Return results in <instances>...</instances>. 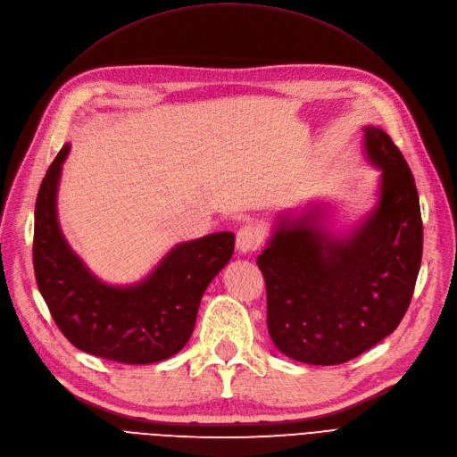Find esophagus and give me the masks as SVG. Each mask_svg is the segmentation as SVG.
Returning <instances> with one entry per match:
<instances>
[{
  "instance_id": "esophagus-1",
  "label": "esophagus",
  "mask_w": 457,
  "mask_h": 457,
  "mask_svg": "<svg viewBox=\"0 0 457 457\" xmlns=\"http://www.w3.org/2000/svg\"><path fill=\"white\" fill-rule=\"evenodd\" d=\"M262 245V232L256 225H244L236 234V247L242 253H253Z\"/></svg>"
}]
</instances>
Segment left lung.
Returning <instances> with one entry per match:
<instances>
[{
	"mask_svg": "<svg viewBox=\"0 0 457 457\" xmlns=\"http://www.w3.org/2000/svg\"><path fill=\"white\" fill-rule=\"evenodd\" d=\"M383 169L376 212L350 240L323 232L314 215L280 220L256 264L266 280L268 331L301 362L342 364L393 333L415 292L422 215L412 172L383 129L364 128Z\"/></svg>",
	"mask_w": 457,
	"mask_h": 457,
	"instance_id": "left-lung-1",
	"label": "left lung"
}]
</instances>
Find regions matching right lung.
Segmentation results:
<instances>
[{"instance_id":"obj_1","label":"right lung","mask_w":457,"mask_h":457,"mask_svg":"<svg viewBox=\"0 0 457 457\" xmlns=\"http://www.w3.org/2000/svg\"><path fill=\"white\" fill-rule=\"evenodd\" d=\"M64 145L42 179L35 204L37 287L67 340L78 350L124 364H150L187 344L201 297L234 253V234L217 232L172 249L132 288L105 287L71 251L59 230L55 195Z\"/></svg>"}]
</instances>
